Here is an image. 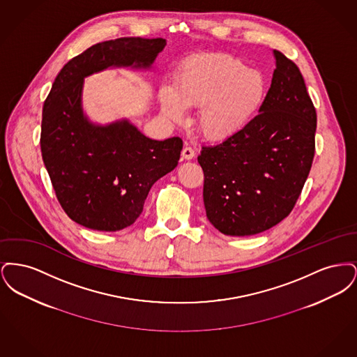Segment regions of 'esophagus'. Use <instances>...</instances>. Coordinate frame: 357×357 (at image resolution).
<instances>
[{"mask_svg":"<svg viewBox=\"0 0 357 357\" xmlns=\"http://www.w3.org/2000/svg\"><path fill=\"white\" fill-rule=\"evenodd\" d=\"M182 156H183V159L190 160V159H192V158L195 156V151L192 150V147H190V146H185V147H183V150H182Z\"/></svg>","mask_w":357,"mask_h":357,"instance_id":"1","label":"esophagus"}]
</instances>
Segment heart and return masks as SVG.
Segmentation results:
<instances>
[{"mask_svg":"<svg viewBox=\"0 0 357 357\" xmlns=\"http://www.w3.org/2000/svg\"><path fill=\"white\" fill-rule=\"evenodd\" d=\"M266 93V80L257 69L230 54L198 56L185 63L174 77L172 92L163 89V112L172 119L182 107H199L197 126L210 140L238 134L255 116Z\"/></svg>","mask_w":357,"mask_h":357,"instance_id":"1","label":"heart"}]
</instances>
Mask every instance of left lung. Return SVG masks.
Masks as SVG:
<instances>
[{
  "label": "left lung",
  "instance_id": "8db88e82",
  "mask_svg": "<svg viewBox=\"0 0 357 357\" xmlns=\"http://www.w3.org/2000/svg\"><path fill=\"white\" fill-rule=\"evenodd\" d=\"M272 84L238 134L202 146L207 220L226 236L262 233L285 220L303 191L314 158L316 108L298 67L274 51Z\"/></svg>",
  "mask_w": 357,
  "mask_h": 357
}]
</instances>
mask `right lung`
Returning <instances> with one entry per match:
<instances>
[{
  "label": "right lung",
  "instance_id": "1",
  "mask_svg": "<svg viewBox=\"0 0 357 357\" xmlns=\"http://www.w3.org/2000/svg\"><path fill=\"white\" fill-rule=\"evenodd\" d=\"M165 38L121 37L89 47L63 67L44 102L41 153L56 198L72 221L118 231L139 218L153 183L174 170L183 142L153 140L128 121L96 127L82 112L85 76L102 69L150 67Z\"/></svg>",
  "mask_w": 357,
  "mask_h": 357
}]
</instances>
